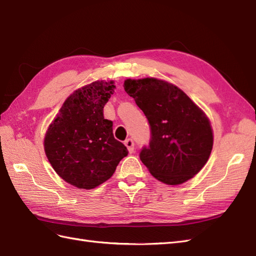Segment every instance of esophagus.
<instances>
[{
	"mask_svg": "<svg viewBox=\"0 0 256 256\" xmlns=\"http://www.w3.org/2000/svg\"><path fill=\"white\" fill-rule=\"evenodd\" d=\"M124 145L126 146L130 154H133L134 152V142H133L132 138H128L126 142H124Z\"/></svg>",
	"mask_w": 256,
	"mask_h": 256,
	"instance_id": "1",
	"label": "esophagus"
}]
</instances>
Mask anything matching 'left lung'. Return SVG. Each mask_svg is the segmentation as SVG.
<instances>
[{
    "label": "left lung",
    "instance_id": "8db88e82",
    "mask_svg": "<svg viewBox=\"0 0 256 256\" xmlns=\"http://www.w3.org/2000/svg\"><path fill=\"white\" fill-rule=\"evenodd\" d=\"M124 90L148 119L152 138L140 154L154 178L180 185L206 166L213 148L208 118L176 85L156 78H126Z\"/></svg>",
    "mask_w": 256,
    "mask_h": 256
}]
</instances>
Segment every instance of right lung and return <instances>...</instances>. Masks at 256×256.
Instances as JSON below:
<instances>
[{
  "label": "right lung",
  "instance_id": "obj_1",
  "mask_svg": "<svg viewBox=\"0 0 256 256\" xmlns=\"http://www.w3.org/2000/svg\"><path fill=\"white\" fill-rule=\"evenodd\" d=\"M114 84L102 80L76 90L44 137L50 166L64 182L80 189H93L109 180L128 154L114 137L112 122L104 118Z\"/></svg>",
  "mask_w": 256,
  "mask_h": 256
}]
</instances>
